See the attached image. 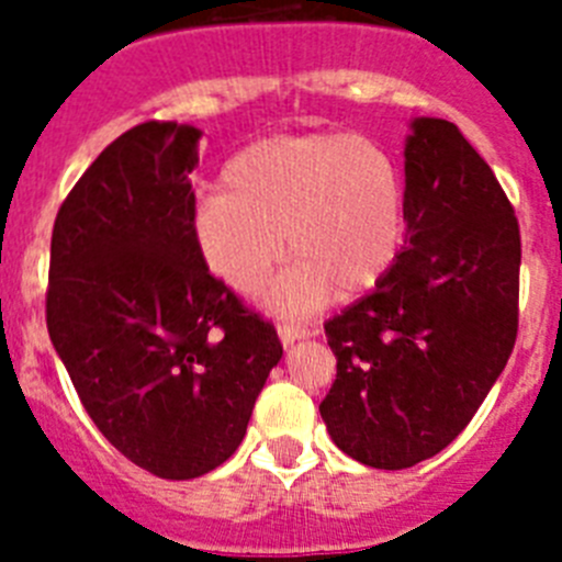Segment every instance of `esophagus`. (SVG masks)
<instances>
[{"label": "esophagus", "instance_id": "34e87169", "mask_svg": "<svg viewBox=\"0 0 562 562\" xmlns=\"http://www.w3.org/2000/svg\"><path fill=\"white\" fill-rule=\"evenodd\" d=\"M312 335H315V331L306 329V326H290V324L278 326V337H281V342H284V346H292L295 340H306V337H312Z\"/></svg>", "mask_w": 562, "mask_h": 562}]
</instances>
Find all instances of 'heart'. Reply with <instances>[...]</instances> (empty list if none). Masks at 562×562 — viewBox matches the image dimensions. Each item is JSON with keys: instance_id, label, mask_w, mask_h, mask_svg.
Instances as JSON below:
<instances>
[{"instance_id": "heart-1", "label": "heart", "mask_w": 562, "mask_h": 562, "mask_svg": "<svg viewBox=\"0 0 562 562\" xmlns=\"http://www.w3.org/2000/svg\"><path fill=\"white\" fill-rule=\"evenodd\" d=\"M286 252L297 265L270 292L272 310L304 315L329 292L357 297L394 270L405 238V182L371 137L312 132L265 137L233 154L191 216L202 265L252 295Z\"/></svg>"}]
</instances>
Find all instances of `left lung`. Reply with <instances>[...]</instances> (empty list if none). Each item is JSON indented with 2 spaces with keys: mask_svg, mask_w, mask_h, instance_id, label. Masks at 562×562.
Here are the masks:
<instances>
[{
  "mask_svg": "<svg viewBox=\"0 0 562 562\" xmlns=\"http://www.w3.org/2000/svg\"><path fill=\"white\" fill-rule=\"evenodd\" d=\"M405 222L394 270L324 326L337 376L321 416L342 453L376 470L448 448L518 337V220L456 123H411Z\"/></svg>",
  "mask_w": 562,
  "mask_h": 562,
  "instance_id": "obj_1",
  "label": "left lung"
}]
</instances>
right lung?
Instances as JSON below:
<instances>
[{
	"instance_id": "obj_1",
	"label": "right lung",
	"mask_w": 562,
	"mask_h": 562,
	"mask_svg": "<svg viewBox=\"0 0 562 562\" xmlns=\"http://www.w3.org/2000/svg\"><path fill=\"white\" fill-rule=\"evenodd\" d=\"M202 132L148 121L109 143L49 241L47 331L89 419L171 481L225 464L284 349L191 241Z\"/></svg>"
}]
</instances>
